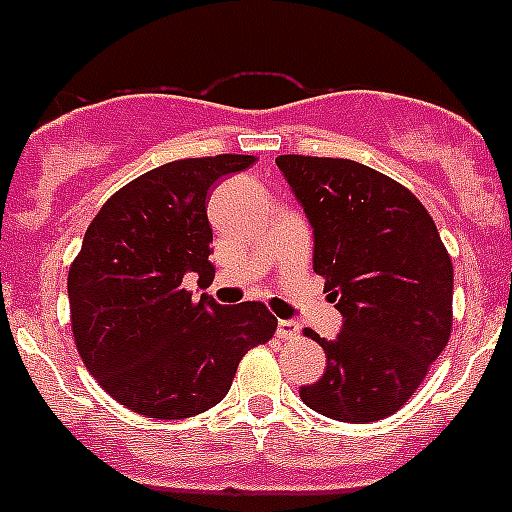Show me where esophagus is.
I'll return each instance as SVG.
<instances>
[{"mask_svg": "<svg viewBox=\"0 0 512 512\" xmlns=\"http://www.w3.org/2000/svg\"><path fill=\"white\" fill-rule=\"evenodd\" d=\"M276 335H279L281 340H294V337H299V322L279 320V325H276Z\"/></svg>", "mask_w": 512, "mask_h": 512, "instance_id": "1", "label": "esophagus"}]
</instances>
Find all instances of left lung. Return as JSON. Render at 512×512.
<instances>
[{
  "label": "left lung",
  "instance_id": "obj_1",
  "mask_svg": "<svg viewBox=\"0 0 512 512\" xmlns=\"http://www.w3.org/2000/svg\"><path fill=\"white\" fill-rule=\"evenodd\" d=\"M276 167L312 225L314 271L342 314L335 340L307 330L327 368L299 396L335 421L386 419L447 348L452 259L424 205L391 177L302 154H281Z\"/></svg>",
  "mask_w": 512,
  "mask_h": 512
}]
</instances>
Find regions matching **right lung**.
Listing matches in <instances>:
<instances>
[{
  "label": "right lung",
  "instance_id": "1",
  "mask_svg": "<svg viewBox=\"0 0 512 512\" xmlns=\"http://www.w3.org/2000/svg\"><path fill=\"white\" fill-rule=\"evenodd\" d=\"M248 154L177 159L131 180L88 225L68 271L75 348L103 391L149 419H187L231 391L243 355L274 337L261 302L225 307L213 281L208 192Z\"/></svg>",
  "mask_w": 512,
  "mask_h": 512
}]
</instances>
